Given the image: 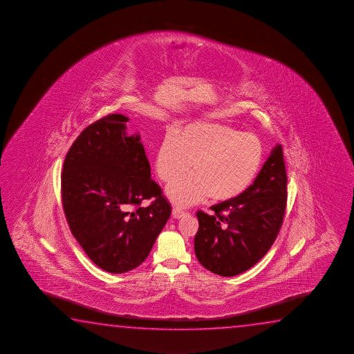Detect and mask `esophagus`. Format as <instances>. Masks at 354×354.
Returning a JSON list of instances; mask_svg holds the SVG:
<instances>
[{
  "label": "esophagus",
  "mask_w": 354,
  "mask_h": 354,
  "mask_svg": "<svg viewBox=\"0 0 354 354\" xmlns=\"http://www.w3.org/2000/svg\"><path fill=\"white\" fill-rule=\"evenodd\" d=\"M171 214H173V218H175V219H180L181 216H185V212L183 209H180V208H174L173 212H171Z\"/></svg>",
  "instance_id": "34e87169"
}]
</instances>
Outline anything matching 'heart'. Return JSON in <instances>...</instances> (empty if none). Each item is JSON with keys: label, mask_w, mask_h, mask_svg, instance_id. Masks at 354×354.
<instances>
[{"label": "heart", "mask_w": 354, "mask_h": 354, "mask_svg": "<svg viewBox=\"0 0 354 354\" xmlns=\"http://www.w3.org/2000/svg\"><path fill=\"white\" fill-rule=\"evenodd\" d=\"M264 159L259 138L229 125L196 123L167 136L156 154L159 179L170 183L186 174L194 162V175L170 184L167 195L178 205H190L209 196L226 202L253 184Z\"/></svg>", "instance_id": "obj_1"}]
</instances>
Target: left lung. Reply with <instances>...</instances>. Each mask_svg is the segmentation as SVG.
Instances as JSON below:
<instances>
[{
  "instance_id": "8db88e82",
  "label": "left lung",
  "mask_w": 354,
  "mask_h": 354,
  "mask_svg": "<svg viewBox=\"0 0 354 354\" xmlns=\"http://www.w3.org/2000/svg\"><path fill=\"white\" fill-rule=\"evenodd\" d=\"M287 175L280 145L254 183L234 200L197 212L195 253L201 264L221 277H235L267 254L285 216Z\"/></svg>"
}]
</instances>
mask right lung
<instances>
[{
  "instance_id": "right-lung-1",
  "label": "right lung",
  "mask_w": 354,
  "mask_h": 354,
  "mask_svg": "<svg viewBox=\"0 0 354 354\" xmlns=\"http://www.w3.org/2000/svg\"><path fill=\"white\" fill-rule=\"evenodd\" d=\"M129 118L109 114L82 130L68 151L61 176L62 205L73 236L103 270L122 274L147 258L171 207L158 185L140 135ZM153 198L149 207L140 205Z\"/></svg>"
}]
</instances>
